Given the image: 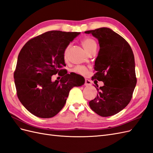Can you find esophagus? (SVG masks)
<instances>
[{
    "mask_svg": "<svg viewBox=\"0 0 153 153\" xmlns=\"http://www.w3.org/2000/svg\"><path fill=\"white\" fill-rule=\"evenodd\" d=\"M84 85H86V86H89V85H91V82L88 79H85V82H84Z\"/></svg>",
    "mask_w": 153,
    "mask_h": 153,
    "instance_id": "obj_1",
    "label": "esophagus"
}]
</instances>
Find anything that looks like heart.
I'll return each mask as SVG.
<instances>
[{
    "instance_id": "b5f03b06",
    "label": "heart",
    "mask_w": 153,
    "mask_h": 153,
    "mask_svg": "<svg viewBox=\"0 0 153 153\" xmlns=\"http://www.w3.org/2000/svg\"><path fill=\"white\" fill-rule=\"evenodd\" d=\"M81 43L82 46L85 49V51L89 53L91 51H92L94 49H97V43L94 40H93L91 38H89V37H86L82 40ZM69 45L65 48L64 51V56L65 57L68 54V52L69 48ZM73 71L75 72V73L79 74L81 75H85L87 73H88V68L83 65H78L76 66L75 68L73 69Z\"/></svg>"
}]
</instances>
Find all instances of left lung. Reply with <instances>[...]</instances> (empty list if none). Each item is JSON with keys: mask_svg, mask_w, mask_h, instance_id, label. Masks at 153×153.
Here are the masks:
<instances>
[{"mask_svg": "<svg viewBox=\"0 0 153 153\" xmlns=\"http://www.w3.org/2000/svg\"><path fill=\"white\" fill-rule=\"evenodd\" d=\"M98 40L100 51L92 80L102 81L97 96L89 102L93 111L107 117L119 113L129 104L137 84L134 57L127 41L112 30L100 27L85 31Z\"/></svg>", "mask_w": 153, "mask_h": 153, "instance_id": "1", "label": "left lung"}]
</instances>
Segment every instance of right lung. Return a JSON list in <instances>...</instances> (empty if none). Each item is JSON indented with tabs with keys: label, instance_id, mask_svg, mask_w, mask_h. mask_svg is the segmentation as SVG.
Instances as JSON below:
<instances>
[{
	"label": "right lung",
	"instance_id": "add662e5",
	"mask_svg": "<svg viewBox=\"0 0 153 153\" xmlns=\"http://www.w3.org/2000/svg\"><path fill=\"white\" fill-rule=\"evenodd\" d=\"M78 32L50 31L34 37L20 50L14 72L16 94L21 104L35 116L53 117L63 108L69 91L84 84V78L68 73L64 51ZM58 73L60 81H51Z\"/></svg>",
	"mask_w": 153,
	"mask_h": 153
}]
</instances>
